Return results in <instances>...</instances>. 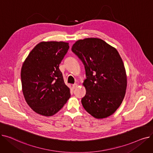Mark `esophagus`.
<instances>
[{
  "mask_svg": "<svg viewBox=\"0 0 153 153\" xmlns=\"http://www.w3.org/2000/svg\"><path fill=\"white\" fill-rule=\"evenodd\" d=\"M77 87V84H74L72 85V89H76Z\"/></svg>",
  "mask_w": 153,
  "mask_h": 153,
  "instance_id": "esophagus-1",
  "label": "esophagus"
}]
</instances>
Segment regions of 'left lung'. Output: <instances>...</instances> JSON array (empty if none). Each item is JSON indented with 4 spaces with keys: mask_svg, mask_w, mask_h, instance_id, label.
<instances>
[{
    "mask_svg": "<svg viewBox=\"0 0 153 153\" xmlns=\"http://www.w3.org/2000/svg\"><path fill=\"white\" fill-rule=\"evenodd\" d=\"M72 51L85 66L86 94L81 102L96 118L110 116L121 105L126 89L123 61L115 48L103 40L89 38L77 41Z\"/></svg>",
    "mask_w": 153,
    "mask_h": 153,
    "instance_id": "left-lung-1",
    "label": "left lung"
}]
</instances>
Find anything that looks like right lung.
<instances>
[{
	"label": "right lung",
	"mask_w": 153,
	"mask_h": 153,
	"mask_svg": "<svg viewBox=\"0 0 153 153\" xmlns=\"http://www.w3.org/2000/svg\"><path fill=\"white\" fill-rule=\"evenodd\" d=\"M69 43H38L29 53L21 70L22 91L28 105L36 113L50 117L64 105L71 96L59 66Z\"/></svg>",
	"instance_id": "1"
}]
</instances>
